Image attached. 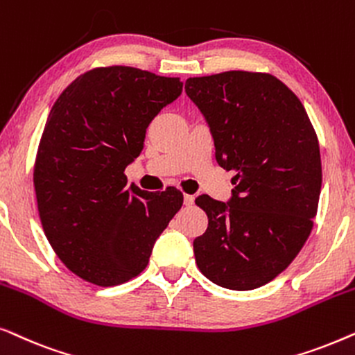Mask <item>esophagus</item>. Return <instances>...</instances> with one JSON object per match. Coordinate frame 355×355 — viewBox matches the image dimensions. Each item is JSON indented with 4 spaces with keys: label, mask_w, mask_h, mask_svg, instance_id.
<instances>
[{
    "label": "esophagus",
    "mask_w": 355,
    "mask_h": 355,
    "mask_svg": "<svg viewBox=\"0 0 355 355\" xmlns=\"http://www.w3.org/2000/svg\"><path fill=\"white\" fill-rule=\"evenodd\" d=\"M193 203V196H189V193H184V205H192Z\"/></svg>",
    "instance_id": "obj_1"
}]
</instances>
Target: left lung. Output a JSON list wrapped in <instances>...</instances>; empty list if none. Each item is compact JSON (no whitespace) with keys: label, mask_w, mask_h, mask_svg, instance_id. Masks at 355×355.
<instances>
[{"label":"left lung","mask_w":355,"mask_h":355,"mask_svg":"<svg viewBox=\"0 0 355 355\" xmlns=\"http://www.w3.org/2000/svg\"><path fill=\"white\" fill-rule=\"evenodd\" d=\"M186 94L210 128L218 164L236 173L230 202L196 198L208 216L193 241L197 266L221 288H260L288 268L313 227L317 134L294 92L265 72L191 77Z\"/></svg>","instance_id":"8db88e82"}]
</instances>
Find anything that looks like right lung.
I'll return each instance as SVG.
<instances>
[{
    "label": "right lung",
    "mask_w": 355,
    "mask_h": 355,
    "mask_svg": "<svg viewBox=\"0 0 355 355\" xmlns=\"http://www.w3.org/2000/svg\"><path fill=\"white\" fill-rule=\"evenodd\" d=\"M181 92L179 77L110 66L77 77L53 105L33 186L46 239L79 278L103 288L135 278L182 207L176 187L147 192L124 174L148 124Z\"/></svg>",
    "instance_id": "1"
}]
</instances>
